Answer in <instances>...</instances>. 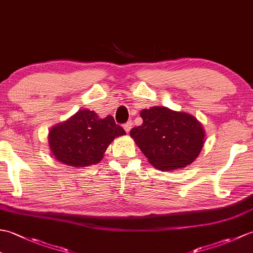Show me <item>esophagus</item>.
I'll return each mask as SVG.
<instances>
[{"label":"esophagus","mask_w":253,"mask_h":253,"mask_svg":"<svg viewBox=\"0 0 253 253\" xmlns=\"http://www.w3.org/2000/svg\"><path fill=\"white\" fill-rule=\"evenodd\" d=\"M131 127H132V123H131V122H127L126 124H124V129H125V131H126L127 133L130 131Z\"/></svg>","instance_id":"34e87169"}]
</instances>
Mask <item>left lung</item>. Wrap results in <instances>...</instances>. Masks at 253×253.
<instances>
[{
  "mask_svg": "<svg viewBox=\"0 0 253 253\" xmlns=\"http://www.w3.org/2000/svg\"><path fill=\"white\" fill-rule=\"evenodd\" d=\"M140 116L142 125L132 128L130 137L153 168L163 171L186 168L200 154L206 132L193 115L152 106Z\"/></svg>",
  "mask_w": 253,
  "mask_h": 253,
  "instance_id": "8db88e82",
  "label": "left lung"
}]
</instances>
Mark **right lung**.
Segmentation results:
<instances>
[{"instance_id": "1", "label": "right lung", "mask_w": 253, "mask_h": 253, "mask_svg": "<svg viewBox=\"0 0 253 253\" xmlns=\"http://www.w3.org/2000/svg\"><path fill=\"white\" fill-rule=\"evenodd\" d=\"M126 135L113 116L99 117L94 111L79 110L49 131V147L55 159L73 168L100 163L116 137Z\"/></svg>"}]
</instances>
